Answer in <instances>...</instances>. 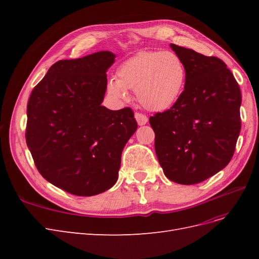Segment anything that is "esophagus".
I'll return each instance as SVG.
<instances>
[{
    "label": "esophagus",
    "mask_w": 259,
    "mask_h": 259,
    "mask_svg": "<svg viewBox=\"0 0 259 259\" xmlns=\"http://www.w3.org/2000/svg\"><path fill=\"white\" fill-rule=\"evenodd\" d=\"M135 119H136L138 125H145L148 122V117L145 114L139 113V112L135 113Z\"/></svg>",
    "instance_id": "1"
}]
</instances>
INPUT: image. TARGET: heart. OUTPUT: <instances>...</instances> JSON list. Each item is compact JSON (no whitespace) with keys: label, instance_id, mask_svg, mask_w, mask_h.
I'll use <instances>...</instances> for the list:
<instances>
[{"label":"heart","instance_id":"obj_1","mask_svg":"<svg viewBox=\"0 0 259 259\" xmlns=\"http://www.w3.org/2000/svg\"><path fill=\"white\" fill-rule=\"evenodd\" d=\"M186 82V68L177 54L169 51H144L123 61L116 69V80L108 82L111 97L124 100L127 91L136 92L145 108L163 111L180 97Z\"/></svg>","mask_w":259,"mask_h":259}]
</instances>
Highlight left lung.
<instances>
[{
    "mask_svg": "<svg viewBox=\"0 0 259 259\" xmlns=\"http://www.w3.org/2000/svg\"><path fill=\"white\" fill-rule=\"evenodd\" d=\"M186 68L182 95L150 116L154 148L164 174L194 185L228 165L241 130V91L225 62L170 44Z\"/></svg>",
    "mask_w": 259,
    "mask_h": 259,
    "instance_id": "1",
    "label": "left lung"
}]
</instances>
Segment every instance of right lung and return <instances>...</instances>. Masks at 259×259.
I'll list each match as a JSON object with an SVG mask.
<instances>
[{"label":"right lung","instance_id":"add662e5","mask_svg":"<svg viewBox=\"0 0 259 259\" xmlns=\"http://www.w3.org/2000/svg\"><path fill=\"white\" fill-rule=\"evenodd\" d=\"M113 62L110 52L59 60L29 97L26 142L38 173L79 197L116 183L122 150L137 130L131 108L101 106Z\"/></svg>","mask_w":259,"mask_h":259}]
</instances>
